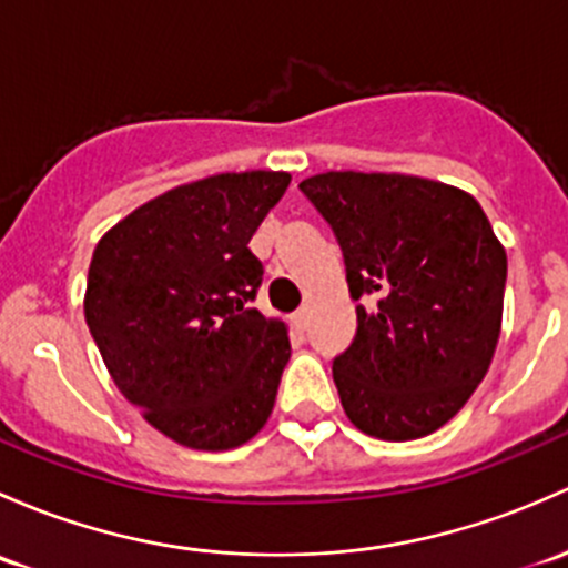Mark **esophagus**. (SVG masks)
Listing matches in <instances>:
<instances>
[{"mask_svg": "<svg viewBox=\"0 0 568 568\" xmlns=\"http://www.w3.org/2000/svg\"><path fill=\"white\" fill-rule=\"evenodd\" d=\"M307 313H310L307 307H300L294 315H291V324H294V329H304V326H307Z\"/></svg>", "mask_w": 568, "mask_h": 568, "instance_id": "1", "label": "esophagus"}]
</instances>
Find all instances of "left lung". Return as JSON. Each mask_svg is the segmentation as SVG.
I'll return each mask as SVG.
<instances>
[{"label": "left lung", "mask_w": 568, "mask_h": 568, "mask_svg": "<svg viewBox=\"0 0 568 568\" xmlns=\"http://www.w3.org/2000/svg\"><path fill=\"white\" fill-rule=\"evenodd\" d=\"M300 190L332 225L359 302L354 343L332 362L345 414L373 438H425L493 362L504 244L474 195L435 179L326 171Z\"/></svg>", "instance_id": "obj_1"}]
</instances>
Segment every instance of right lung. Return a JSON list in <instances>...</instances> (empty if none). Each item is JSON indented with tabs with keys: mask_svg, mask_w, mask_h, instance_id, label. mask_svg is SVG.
<instances>
[{
	"mask_svg": "<svg viewBox=\"0 0 568 568\" xmlns=\"http://www.w3.org/2000/svg\"><path fill=\"white\" fill-rule=\"evenodd\" d=\"M288 184L285 171L179 184L92 253L83 315L113 384L187 449H236L274 408L288 326L250 304L264 266L247 244Z\"/></svg>",
	"mask_w": 568,
	"mask_h": 568,
	"instance_id": "add662e5",
	"label": "right lung"
}]
</instances>
